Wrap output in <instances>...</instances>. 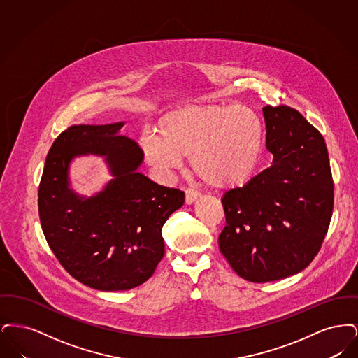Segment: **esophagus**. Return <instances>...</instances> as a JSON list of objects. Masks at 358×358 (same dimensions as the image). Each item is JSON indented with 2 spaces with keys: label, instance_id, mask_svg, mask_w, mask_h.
Instances as JSON below:
<instances>
[{
  "label": "esophagus",
  "instance_id": "obj_1",
  "mask_svg": "<svg viewBox=\"0 0 358 358\" xmlns=\"http://www.w3.org/2000/svg\"><path fill=\"white\" fill-rule=\"evenodd\" d=\"M199 197H200V192H197L194 189H187L185 190V203L187 205L193 204Z\"/></svg>",
  "mask_w": 358,
  "mask_h": 358
}]
</instances>
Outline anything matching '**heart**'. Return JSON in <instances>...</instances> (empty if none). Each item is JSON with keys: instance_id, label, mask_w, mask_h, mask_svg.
Here are the masks:
<instances>
[{"instance_id": "heart-1", "label": "heart", "mask_w": 358, "mask_h": 358, "mask_svg": "<svg viewBox=\"0 0 358 358\" xmlns=\"http://www.w3.org/2000/svg\"><path fill=\"white\" fill-rule=\"evenodd\" d=\"M145 161L159 171H176L190 155V168L215 189H234L255 174L263 126L254 110L241 104L194 103L165 114L157 134L139 136Z\"/></svg>"}]
</instances>
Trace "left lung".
Wrapping results in <instances>:
<instances>
[{"mask_svg":"<svg viewBox=\"0 0 358 358\" xmlns=\"http://www.w3.org/2000/svg\"><path fill=\"white\" fill-rule=\"evenodd\" d=\"M273 164L222 199L219 247L243 279L264 283L305 270L321 250L334 182L322 134L286 104L263 107Z\"/></svg>","mask_w":358,"mask_h":358,"instance_id":"left-lung-1","label":"left lung"}]
</instances>
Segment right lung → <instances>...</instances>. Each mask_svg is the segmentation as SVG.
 <instances>
[{"label":"right lung","instance_id":"add662e5","mask_svg":"<svg viewBox=\"0 0 358 358\" xmlns=\"http://www.w3.org/2000/svg\"><path fill=\"white\" fill-rule=\"evenodd\" d=\"M123 122L71 126L55 139L38 187V216L52 252L91 289H134L153 275L165 254L162 227L184 204L180 189L138 173L142 152L120 136ZM104 155L115 178L96 196L78 198L68 187L70 159Z\"/></svg>","mask_w":358,"mask_h":358}]
</instances>
